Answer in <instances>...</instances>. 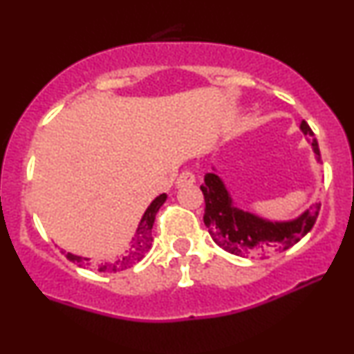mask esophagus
Returning a JSON list of instances; mask_svg holds the SVG:
<instances>
[{
    "label": "esophagus",
    "instance_id": "34e87169",
    "mask_svg": "<svg viewBox=\"0 0 354 354\" xmlns=\"http://www.w3.org/2000/svg\"><path fill=\"white\" fill-rule=\"evenodd\" d=\"M194 183H196V178H194L193 173H191V171H183L180 176H178L176 186H178V188H183V186L194 185Z\"/></svg>",
    "mask_w": 354,
    "mask_h": 354
}]
</instances>
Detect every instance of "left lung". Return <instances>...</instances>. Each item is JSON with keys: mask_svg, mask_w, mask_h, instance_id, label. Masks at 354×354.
<instances>
[{"mask_svg": "<svg viewBox=\"0 0 354 354\" xmlns=\"http://www.w3.org/2000/svg\"><path fill=\"white\" fill-rule=\"evenodd\" d=\"M299 129L304 136H310V145L315 158L321 163L318 141L315 140L310 124L301 121ZM214 169V168H213ZM205 225L211 238L221 250L231 254L248 258V256H266L290 250L310 233L319 213V203L311 205L299 216L288 221H270L258 214L238 208L226 189L225 183L216 173L205 174Z\"/></svg>", "mask_w": 354, "mask_h": 354, "instance_id": "obj_1", "label": "left lung"}]
</instances>
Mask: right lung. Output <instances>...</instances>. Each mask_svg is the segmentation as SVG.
I'll return each mask as SVG.
<instances>
[{"mask_svg": "<svg viewBox=\"0 0 354 354\" xmlns=\"http://www.w3.org/2000/svg\"><path fill=\"white\" fill-rule=\"evenodd\" d=\"M166 193L160 194L151 201V205L148 206L145 211L143 218H141L140 225L133 234L129 243L126 245V248L121 251L120 254H116L115 258L106 259V261H96L91 263L89 258H83V256H76L73 253H63L66 254V258L70 261L75 263L81 268H95L96 271L100 273H118V271H124L128 268H133L136 263H140L141 259L145 258V254L151 250L153 245V236H151V230H153V223L154 218H156V213L160 211L163 203L166 201Z\"/></svg>", "mask_w": 354, "mask_h": 354, "instance_id": "obj_1", "label": "right lung"}]
</instances>
